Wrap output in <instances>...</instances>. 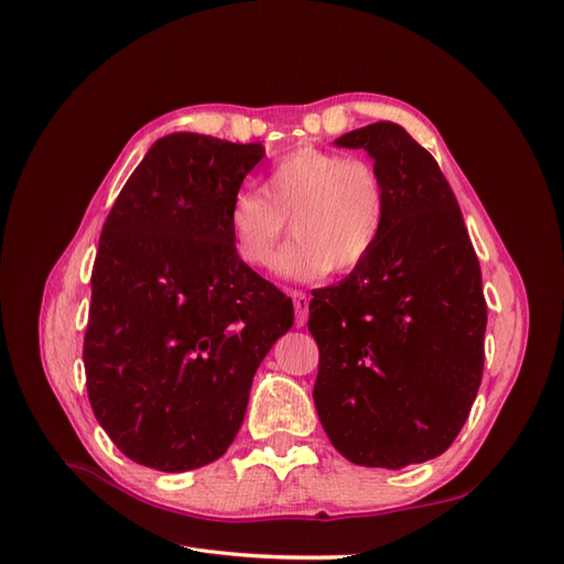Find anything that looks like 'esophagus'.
I'll use <instances>...</instances> for the list:
<instances>
[{
  "label": "esophagus",
  "instance_id": "1",
  "mask_svg": "<svg viewBox=\"0 0 564 564\" xmlns=\"http://www.w3.org/2000/svg\"><path fill=\"white\" fill-rule=\"evenodd\" d=\"M292 299H294V311H296V327H303V324L308 322L311 299H308V294H303V292H292Z\"/></svg>",
  "mask_w": 564,
  "mask_h": 564
}]
</instances>
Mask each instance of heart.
<instances>
[{
	"label": "heart",
	"mask_w": 564,
	"mask_h": 564,
	"mask_svg": "<svg viewBox=\"0 0 564 564\" xmlns=\"http://www.w3.org/2000/svg\"><path fill=\"white\" fill-rule=\"evenodd\" d=\"M296 240L278 256L282 278L315 282L332 270L362 265L388 224V191L379 169L334 150L303 145L286 152L259 191L235 193L228 230L235 253L265 268L286 230Z\"/></svg>",
	"instance_id": "1"
}]
</instances>
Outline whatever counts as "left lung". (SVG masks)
Wrapping results in <instances>:
<instances>
[{
    "instance_id": "1",
    "label": "left lung",
    "mask_w": 564,
    "mask_h": 564,
    "mask_svg": "<svg viewBox=\"0 0 564 564\" xmlns=\"http://www.w3.org/2000/svg\"><path fill=\"white\" fill-rule=\"evenodd\" d=\"M334 145L373 160L388 224L362 265L313 292V400L348 460L398 470L447 452L470 414L485 365L480 263L435 158L400 124L355 129Z\"/></svg>"
}]
</instances>
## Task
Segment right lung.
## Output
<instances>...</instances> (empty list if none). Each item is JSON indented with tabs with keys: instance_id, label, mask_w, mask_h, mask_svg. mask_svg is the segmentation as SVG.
Here are the masks:
<instances>
[{
	"instance_id": "right-lung-1",
	"label": "right lung",
	"mask_w": 564,
	"mask_h": 564,
	"mask_svg": "<svg viewBox=\"0 0 564 564\" xmlns=\"http://www.w3.org/2000/svg\"><path fill=\"white\" fill-rule=\"evenodd\" d=\"M261 143L178 131L152 143L106 218L84 336L98 423L164 473L212 464L247 414L253 373L294 303L235 253L228 207Z\"/></svg>"
}]
</instances>
